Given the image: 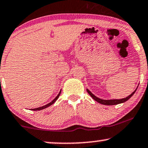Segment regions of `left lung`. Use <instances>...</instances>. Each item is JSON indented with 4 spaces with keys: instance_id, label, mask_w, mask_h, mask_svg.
Returning a JSON list of instances; mask_svg holds the SVG:
<instances>
[{
    "instance_id": "8db88e82",
    "label": "left lung",
    "mask_w": 148,
    "mask_h": 148,
    "mask_svg": "<svg viewBox=\"0 0 148 148\" xmlns=\"http://www.w3.org/2000/svg\"><path fill=\"white\" fill-rule=\"evenodd\" d=\"M136 90H137V88H136ZM136 90L135 91H133L132 93L130 95L128 96L126 98H123V99H109V100H105V99H100V98H98L96 97V96H95L88 89H86V91L88 92V93L90 95V96H91V97L94 100H95L96 101H97L98 103H101V104H103V105H108V106H113V105H117V104H119V103H124V102L127 101L128 99H129L130 98H131L132 96L133 95V94L135 93Z\"/></svg>"
}]
</instances>
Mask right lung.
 Returning a JSON list of instances; mask_svg holds the SVG:
<instances>
[{"instance_id": "1", "label": "right lung", "mask_w": 148, "mask_h": 148, "mask_svg": "<svg viewBox=\"0 0 148 148\" xmlns=\"http://www.w3.org/2000/svg\"><path fill=\"white\" fill-rule=\"evenodd\" d=\"M60 94H61V90H60V92H59V94L58 95V96H57V97L55 98V99L53 100L51 102H50V103H48V104H47V105H45V106H42V107H40V108H34V109H32V110H34V111H37V110H43V109H45V108H47V107H49V106H51L52 105V104H53L56 101V100L58 99V97H60Z\"/></svg>"}]
</instances>
